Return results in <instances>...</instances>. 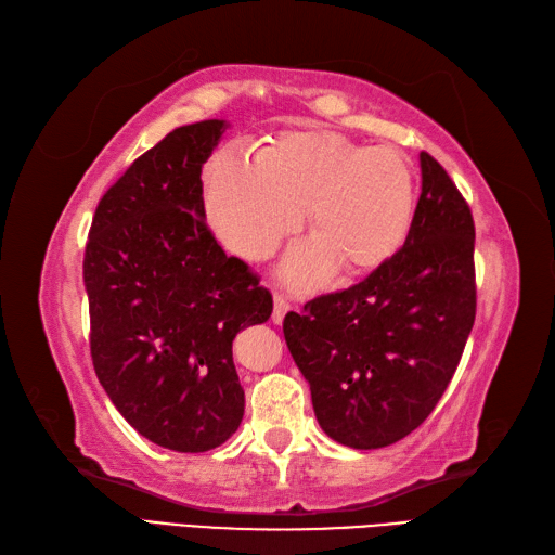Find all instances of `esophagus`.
<instances>
[{
    "instance_id": "esophagus-1",
    "label": "esophagus",
    "mask_w": 555,
    "mask_h": 555,
    "mask_svg": "<svg viewBox=\"0 0 555 555\" xmlns=\"http://www.w3.org/2000/svg\"><path fill=\"white\" fill-rule=\"evenodd\" d=\"M287 310H289V301H287L285 292H275V296H273V322L280 324Z\"/></svg>"
}]
</instances>
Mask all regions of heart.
Returning <instances> with one entry per match:
<instances>
[{
    "label": "heart",
    "instance_id": "1",
    "mask_svg": "<svg viewBox=\"0 0 555 555\" xmlns=\"http://www.w3.org/2000/svg\"><path fill=\"white\" fill-rule=\"evenodd\" d=\"M205 214L228 247L263 259L308 221L315 235L296 247L285 273L299 285L344 261L362 273L393 256L414 216V173L393 145H362L330 129H292L259 157L219 147L202 167Z\"/></svg>",
    "mask_w": 555,
    "mask_h": 555
}]
</instances>
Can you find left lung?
I'll return each mask as SVG.
<instances>
[{
    "label": "left lung",
    "instance_id": "left-lung-1",
    "mask_svg": "<svg viewBox=\"0 0 555 555\" xmlns=\"http://www.w3.org/2000/svg\"><path fill=\"white\" fill-rule=\"evenodd\" d=\"M404 245L358 285L315 296L282 322L324 434L376 450L436 410L476 320V225L440 162L422 153Z\"/></svg>",
    "mask_w": 555,
    "mask_h": 555
}]
</instances>
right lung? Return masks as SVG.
Here are the masks:
<instances>
[{"instance_id": "1", "label": "right lung", "mask_w": 555, "mask_h": 555, "mask_svg": "<svg viewBox=\"0 0 555 555\" xmlns=\"http://www.w3.org/2000/svg\"><path fill=\"white\" fill-rule=\"evenodd\" d=\"M223 127H179L133 159L101 197L85 249L93 370L119 414L176 452L235 434L245 390L233 339L273 313L261 278L205 221L199 173Z\"/></svg>"}]
</instances>
